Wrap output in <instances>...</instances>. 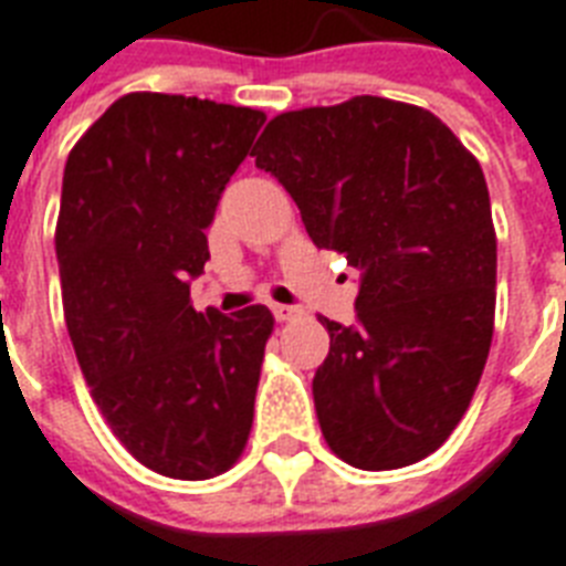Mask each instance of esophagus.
I'll use <instances>...</instances> for the list:
<instances>
[{
	"instance_id": "esophagus-1",
	"label": "esophagus",
	"mask_w": 566,
	"mask_h": 566,
	"mask_svg": "<svg viewBox=\"0 0 566 566\" xmlns=\"http://www.w3.org/2000/svg\"><path fill=\"white\" fill-rule=\"evenodd\" d=\"M271 312H274V318L277 321H295L297 315H301V310H297V306H283V304H274L271 306Z\"/></svg>"
}]
</instances>
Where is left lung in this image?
Listing matches in <instances>:
<instances>
[{
  "instance_id": "8db88e82",
  "label": "left lung",
  "mask_w": 566,
  "mask_h": 566,
  "mask_svg": "<svg viewBox=\"0 0 566 566\" xmlns=\"http://www.w3.org/2000/svg\"><path fill=\"white\" fill-rule=\"evenodd\" d=\"M251 157L312 242L361 271L356 324L318 318L329 354L312 397L329 450L361 470L427 459L468 411L494 336L482 166L436 113L379 96L280 113Z\"/></svg>"
}]
</instances>
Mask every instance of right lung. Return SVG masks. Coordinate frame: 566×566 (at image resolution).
<instances>
[{"label": "right lung", "mask_w": 566, "mask_h": 566, "mask_svg": "<svg viewBox=\"0 0 566 566\" xmlns=\"http://www.w3.org/2000/svg\"><path fill=\"white\" fill-rule=\"evenodd\" d=\"M262 122L210 98L128 93L66 157L54 251L72 347L113 436L163 476H219L251 436L274 315L196 312L189 280Z\"/></svg>", "instance_id": "add662e5"}]
</instances>
